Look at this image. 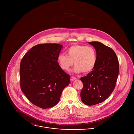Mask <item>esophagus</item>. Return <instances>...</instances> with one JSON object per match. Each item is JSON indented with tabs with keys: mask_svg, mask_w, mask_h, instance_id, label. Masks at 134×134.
Returning <instances> with one entry per match:
<instances>
[{
	"mask_svg": "<svg viewBox=\"0 0 134 134\" xmlns=\"http://www.w3.org/2000/svg\"><path fill=\"white\" fill-rule=\"evenodd\" d=\"M76 77H71V81H73L74 80H76Z\"/></svg>",
	"mask_w": 134,
	"mask_h": 134,
	"instance_id": "esophagus-1",
	"label": "esophagus"
}]
</instances>
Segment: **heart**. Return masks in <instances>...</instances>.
Returning a JSON list of instances; mask_svg holds the SVG:
<instances>
[{"label": "heart", "instance_id": "1", "mask_svg": "<svg viewBox=\"0 0 134 134\" xmlns=\"http://www.w3.org/2000/svg\"><path fill=\"white\" fill-rule=\"evenodd\" d=\"M96 52L93 47L78 44L70 47L67 50V55L60 54L57 58L58 63L63 70L68 71L74 63L75 66L73 71L76 73L91 72L96 66Z\"/></svg>", "mask_w": 134, "mask_h": 134}]
</instances>
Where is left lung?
Here are the masks:
<instances>
[{
	"label": "left lung",
	"instance_id": "left-lung-1",
	"mask_svg": "<svg viewBox=\"0 0 134 134\" xmlns=\"http://www.w3.org/2000/svg\"><path fill=\"white\" fill-rule=\"evenodd\" d=\"M96 50L97 60L92 71L80 78L83 84L80 96L86 105H93L106 100L115 89L119 63L115 52L99 42H88Z\"/></svg>",
	"mask_w": 134,
	"mask_h": 134
}]
</instances>
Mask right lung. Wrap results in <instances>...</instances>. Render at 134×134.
<instances>
[{"label":"right lung","mask_w":134,"mask_h":134,"mask_svg":"<svg viewBox=\"0 0 134 134\" xmlns=\"http://www.w3.org/2000/svg\"><path fill=\"white\" fill-rule=\"evenodd\" d=\"M63 46L58 44L36 45L28 51L20 64L21 91L34 105L50 108L59 102L70 76L62 70L57 58Z\"/></svg>","instance_id":"obj_1"}]
</instances>
